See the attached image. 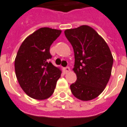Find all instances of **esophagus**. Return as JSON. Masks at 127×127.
Segmentation results:
<instances>
[{
  "label": "esophagus",
  "mask_w": 127,
  "mask_h": 127,
  "mask_svg": "<svg viewBox=\"0 0 127 127\" xmlns=\"http://www.w3.org/2000/svg\"><path fill=\"white\" fill-rule=\"evenodd\" d=\"M63 70H64V72L65 74H66L68 73L70 70V68L68 67V66H67V67L63 68Z\"/></svg>",
  "instance_id": "1"
}]
</instances>
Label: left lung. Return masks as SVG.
<instances>
[{"label":"left lung","instance_id":"8db88e82","mask_svg":"<svg viewBox=\"0 0 127 127\" xmlns=\"http://www.w3.org/2000/svg\"><path fill=\"white\" fill-rule=\"evenodd\" d=\"M74 53L73 70L77 80L70 85L72 94L92 100L104 90L111 74L113 58L105 40L88 26L64 31Z\"/></svg>","mask_w":127,"mask_h":127}]
</instances>
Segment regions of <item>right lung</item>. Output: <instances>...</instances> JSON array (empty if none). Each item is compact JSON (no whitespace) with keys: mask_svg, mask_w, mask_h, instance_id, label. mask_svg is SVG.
Returning a JSON list of instances; mask_svg holds the SVG:
<instances>
[{"mask_svg":"<svg viewBox=\"0 0 127 127\" xmlns=\"http://www.w3.org/2000/svg\"><path fill=\"white\" fill-rule=\"evenodd\" d=\"M61 30L41 28L25 39L15 59L16 75L24 92L32 98L43 100L54 92L61 70L49 59L50 47Z\"/></svg>","mask_w":127,"mask_h":127,"instance_id":"right-lung-1","label":"right lung"}]
</instances>
